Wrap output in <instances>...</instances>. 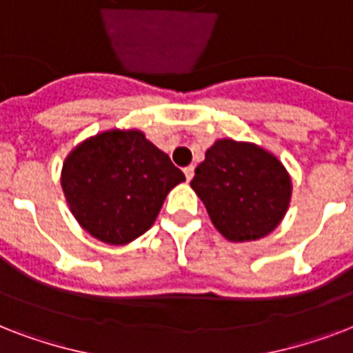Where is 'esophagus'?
I'll return each instance as SVG.
<instances>
[{"label": "esophagus", "instance_id": "34e87169", "mask_svg": "<svg viewBox=\"0 0 353 353\" xmlns=\"http://www.w3.org/2000/svg\"><path fill=\"white\" fill-rule=\"evenodd\" d=\"M185 177H187V181H190V179H192L194 177V166H187V168H185Z\"/></svg>", "mask_w": 353, "mask_h": 353}]
</instances>
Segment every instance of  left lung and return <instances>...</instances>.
I'll return each mask as SVG.
<instances>
[{
	"instance_id": "8db88e82",
	"label": "left lung",
	"mask_w": 353,
	"mask_h": 353,
	"mask_svg": "<svg viewBox=\"0 0 353 353\" xmlns=\"http://www.w3.org/2000/svg\"><path fill=\"white\" fill-rule=\"evenodd\" d=\"M190 187L212 225L234 243L260 240L280 225L290 209V172L254 143L218 139L196 168Z\"/></svg>"
}]
</instances>
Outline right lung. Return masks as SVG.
<instances>
[{"label": "right lung", "instance_id": "obj_1", "mask_svg": "<svg viewBox=\"0 0 353 353\" xmlns=\"http://www.w3.org/2000/svg\"><path fill=\"white\" fill-rule=\"evenodd\" d=\"M183 181V172L137 128L84 139L65 155L60 172L74 220L108 245H126L143 236L168 192Z\"/></svg>", "mask_w": 353, "mask_h": 353}]
</instances>
